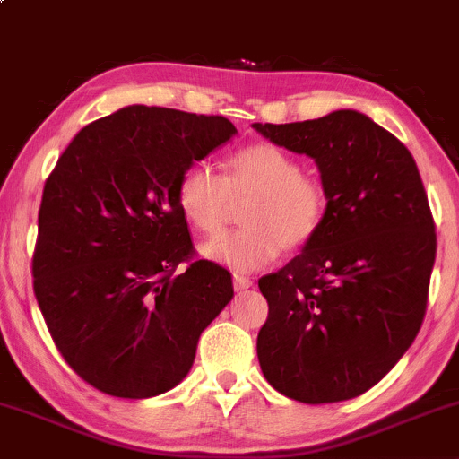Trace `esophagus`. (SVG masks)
Instances as JSON below:
<instances>
[{
    "instance_id": "obj_1",
    "label": "esophagus",
    "mask_w": 459,
    "mask_h": 459,
    "mask_svg": "<svg viewBox=\"0 0 459 459\" xmlns=\"http://www.w3.org/2000/svg\"><path fill=\"white\" fill-rule=\"evenodd\" d=\"M233 287L237 289V291H244V289H250L252 287V278L241 276V273H233Z\"/></svg>"
}]
</instances>
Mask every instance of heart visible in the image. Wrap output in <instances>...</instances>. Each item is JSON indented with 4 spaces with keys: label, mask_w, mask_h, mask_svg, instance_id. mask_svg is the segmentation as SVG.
<instances>
[{
    "label": "heart",
    "mask_w": 459,
    "mask_h": 459,
    "mask_svg": "<svg viewBox=\"0 0 459 459\" xmlns=\"http://www.w3.org/2000/svg\"><path fill=\"white\" fill-rule=\"evenodd\" d=\"M247 200L246 226L203 246L207 259L235 272L270 265L281 250L298 252L308 246L324 224L328 192L319 177L302 172L291 152L272 142H256L235 151L226 175L196 161L177 181V203L198 233L213 237L224 229L233 203Z\"/></svg>",
    "instance_id": "obj_1"
}]
</instances>
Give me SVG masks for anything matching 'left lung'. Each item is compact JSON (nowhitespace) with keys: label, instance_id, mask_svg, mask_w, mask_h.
<instances>
[{"label":"left lung","instance_id":"obj_1","mask_svg":"<svg viewBox=\"0 0 459 459\" xmlns=\"http://www.w3.org/2000/svg\"><path fill=\"white\" fill-rule=\"evenodd\" d=\"M317 161L328 209L302 255L259 281L267 299L256 356L284 397L332 403L376 386L419 334L436 226L414 157L354 109L255 125Z\"/></svg>","mask_w":459,"mask_h":459}]
</instances>
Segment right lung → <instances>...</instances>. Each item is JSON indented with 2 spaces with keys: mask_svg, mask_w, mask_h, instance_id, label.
I'll use <instances>...</instances> for the list:
<instances>
[{
  "mask_svg": "<svg viewBox=\"0 0 459 459\" xmlns=\"http://www.w3.org/2000/svg\"><path fill=\"white\" fill-rule=\"evenodd\" d=\"M235 134L224 116L131 105L86 125L47 177L34 296L57 351L97 391H170L233 298L230 273L196 256L177 181Z\"/></svg>",
  "mask_w": 459,
  "mask_h": 459,
  "instance_id": "right-lung-1",
  "label": "right lung"
}]
</instances>
